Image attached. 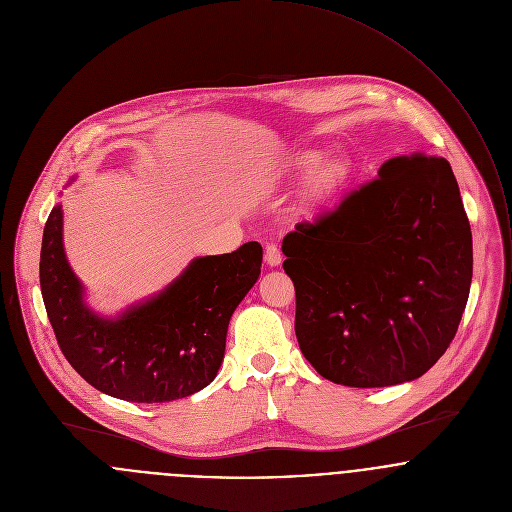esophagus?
I'll return each mask as SVG.
<instances>
[{
    "label": "esophagus",
    "mask_w": 512,
    "mask_h": 512,
    "mask_svg": "<svg viewBox=\"0 0 512 512\" xmlns=\"http://www.w3.org/2000/svg\"><path fill=\"white\" fill-rule=\"evenodd\" d=\"M264 260H266L268 266H280V264H282V252H280V248H278L276 244H270V246L266 248Z\"/></svg>",
    "instance_id": "1"
}]
</instances>
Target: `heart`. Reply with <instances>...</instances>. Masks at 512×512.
Returning a JSON list of instances; mask_svg holds the SVG:
<instances>
[{"label":"heart","mask_w":512,"mask_h":512,"mask_svg":"<svg viewBox=\"0 0 512 512\" xmlns=\"http://www.w3.org/2000/svg\"><path fill=\"white\" fill-rule=\"evenodd\" d=\"M282 176L288 180H304L302 202L308 210L322 212L338 202L353 178V167L341 153L322 149H296L282 165Z\"/></svg>","instance_id":"obj_1"}]
</instances>
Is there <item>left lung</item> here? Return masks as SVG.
Here are the masks:
<instances>
[{
	"label": "left lung",
	"instance_id": "left-lung-1",
	"mask_svg": "<svg viewBox=\"0 0 512 512\" xmlns=\"http://www.w3.org/2000/svg\"><path fill=\"white\" fill-rule=\"evenodd\" d=\"M296 288V338L314 369L347 387L413 381L447 351L473 278V236L441 157H395L334 212L282 242Z\"/></svg>",
	"mask_w": 512,
	"mask_h": 512
}]
</instances>
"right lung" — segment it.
Returning a JSON list of instances; mask_svg holds the SVG:
<instances>
[{
    "label": "right lung",
    "mask_w": 512,
    "mask_h": 512,
    "mask_svg": "<svg viewBox=\"0 0 512 512\" xmlns=\"http://www.w3.org/2000/svg\"><path fill=\"white\" fill-rule=\"evenodd\" d=\"M262 246L194 258L151 300L119 318L95 314L63 250V210L43 228L39 284L47 318L71 367L95 389L133 403H165L204 389L224 359L228 322L256 284Z\"/></svg>",
    "instance_id": "add662e5"
}]
</instances>
